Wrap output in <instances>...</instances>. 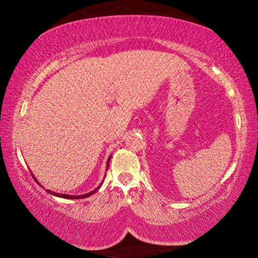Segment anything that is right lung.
Returning <instances> with one entry per match:
<instances>
[{
    "mask_svg": "<svg viewBox=\"0 0 258 258\" xmlns=\"http://www.w3.org/2000/svg\"><path fill=\"white\" fill-rule=\"evenodd\" d=\"M109 161H110V157H109L108 158V162H107V165H109ZM108 169V168H107ZM31 175H33V174H31ZM33 177H34V179H35V181H36L37 182V179L36 178H35V176L33 175ZM38 183V184H40V182H37ZM101 184H102V183H101ZM101 184L100 185H98L97 186V188L96 189H95V190H93V191H90V192H88V194H84V195H79V196H74V195H67V194H58V192H54V191H50V190H47V191L49 192V194H51V195H54V196H57V197H62V199H70V200H77V199H86V197H89L90 195H93V194H95V192H96L97 191V190L98 189H100V186H101Z\"/></svg>",
    "mask_w": 258,
    "mask_h": 258,
    "instance_id": "add662e5",
    "label": "right lung"
}]
</instances>
